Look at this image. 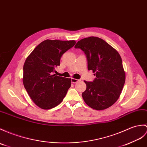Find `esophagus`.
Here are the masks:
<instances>
[{
    "label": "esophagus",
    "instance_id": "34e87169",
    "mask_svg": "<svg viewBox=\"0 0 147 147\" xmlns=\"http://www.w3.org/2000/svg\"><path fill=\"white\" fill-rule=\"evenodd\" d=\"M80 80H78V79H74V78H71V82H72L73 83H76L77 82L80 81Z\"/></svg>",
    "mask_w": 147,
    "mask_h": 147
}]
</instances>
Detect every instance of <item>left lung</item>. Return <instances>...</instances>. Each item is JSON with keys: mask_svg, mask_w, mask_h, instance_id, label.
Listing matches in <instances>:
<instances>
[{"mask_svg": "<svg viewBox=\"0 0 147 147\" xmlns=\"http://www.w3.org/2000/svg\"><path fill=\"white\" fill-rule=\"evenodd\" d=\"M74 47L86 54L88 69L96 76L93 81H84L86 84L82 93L84 102L96 110L111 107L120 97L125 82L120 54L104 40L93 36L79 40Z\"/></svg>", "mask_w": 147, "mask_h": 147, "instance_id": "left-lung-1", "label": "left lung"}]
</instances>
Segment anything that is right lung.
Returning <instances> with one entry per match:
<instances>
[{
	"instance_id": "1",
	"label": "right lung",
	"mask_w": 147,
	"mask_h": 147,
	"mask_svg": "<svg viewBox=\"0 0 147 147\" xmlns=\"http://www.w3.org/2000/svg\"><path fill=\"white\" fill-rule=\"evenodd\" d=\"M74 40H45L32 51L23 67V84L34 103L44 110L56 107L71 87V80L53 74L61 57Z\"/></svg>"
}]
</instances>
